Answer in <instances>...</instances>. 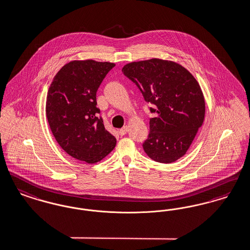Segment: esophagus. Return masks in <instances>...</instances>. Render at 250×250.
<instances>
[{
    "label": "esophagus",
    "instance_id": "34e87169",
    "mask_svg": "<svg viewBox=\"0 0 250 250\" xmlns=\"http://www.w3.org/2000/svg\"><path fill=\"white\" fill-rule=\"evenodd\" d=\"M127 131H128V127L127 126H124L123 128H121L120 130H119V134L122 136V135H125L126 133H127Z\"/></svg>",
    "mask_w": 250,
    "mask_h": 250
}]
</instances>
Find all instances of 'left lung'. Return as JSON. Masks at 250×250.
Returning <instances> with one entry per match:
<instances>
[{"label": "left lung", "mask_w": 250, "mask_h": 250, "mask_svg": "<svg viewBox=\"0 0 250 250\" xmlns=\"http://www.w3.org/2000/svg\"><path fill=\"white\" fill-rule=\"evenodd\" d=\"M149 103V133L143 148L152 160L169 164L183 157L192 144L205 115L200 86L184 66L153 58L122 68Z\"/></svg>", "instance_id": "left-lung-1"}]
</instances>
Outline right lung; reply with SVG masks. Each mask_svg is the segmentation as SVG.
Returning <instances> with one entry per match:
<instances>
[{
  "label": "right lung",
  "mask_w": 250,
  "mask_h": 250,
  "mask_svg": "<svg viewBox=\"0 0 250 250\" xmlns=\"http://www.w3.org/2000/svg\"><path fill=\"white\" fill-rule=\"evenodd\" d=\"M114 63L71 61L55 75L48 91L46 116L53 136L68 155L87 164L103 160L117 140L104 127L96 93Z\"/></svg>",
  "instance_id": "add662e5"
}]
</instances>
